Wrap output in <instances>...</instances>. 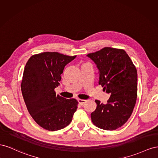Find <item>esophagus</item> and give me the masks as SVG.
Segmentation results:
<instances>
[{"mask_svg":"<svg viewBox=\"0 0 158 158\" xmlns=\"http://www.w3.org/2000/svg\"><path fill=\"white\" fill-rule=\"evenodd\" d=\"M78 102L79 105H83L84 103H85V102H86V100H83V99H78Z\"/></svg>","mask_w":158,"mask_h":158,"instance_id":"34e87169","label":"esophagus"}]
</instances>
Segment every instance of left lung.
Returning a JSON list of instances; mask_svg holds the SVG:
<instances>
[{"instance_id": "1", "label": "left lung", "mask_w": 158, "mask_h": 158, "mask_svg": "<svg viewBox=\"0 0 158 158\" xmlns=\"http://www.w3.org/2000/svg\"><path fill=\"white\" fill-rule=\"evenodd\" d=\"M99 70L98 85L110 97L104 105L95 100L97 109L91 120L97 127L114 130L127 123L136 105L137 70L124 49L105 47L88 53Z\"/></svg>"}]
</instances>
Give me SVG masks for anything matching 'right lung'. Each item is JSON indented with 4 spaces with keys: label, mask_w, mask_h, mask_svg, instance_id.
I'll return each mask as SVG.
<instances>
[{
    "label": "right lung",
    "mask_w": 158,
    "mask_h": 158,
    "mask_svg": "<svg viewBox=\"0 0 158 158\" xmlns=\"http://www.w3.org/2000/svg\"><path fill=\"white\" fill-rule=\"evenodd\" d=\"M76 56L43 52L31 56L24 67L21 90L30 114L39 126L56 131L68 126L77 109L75 98L56 95L65 66Z\"/></svg>",
    "instance_id": "right-lung-1"
}]
</instances>
